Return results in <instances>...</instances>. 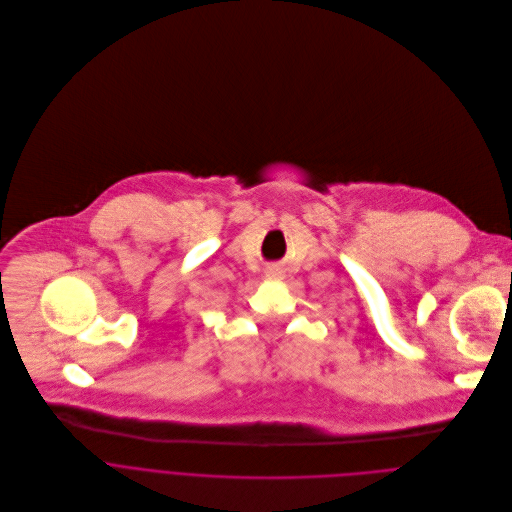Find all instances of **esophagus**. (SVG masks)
I'll return each instance as SVG.
<instances>
[{
  "label": "esophagus",
  "instance_id": "esophagus-1",
  "mask_svg": "<svg viewBox=\"0 0 512 512\" xmlns=\"http://www.w3.org/2000/svg\"><path fill=\"white\" fill-rule=\"evenodd\" d=\"M267 277H269V279H281V271H279V269H269V271H267Z\"/></svg>",
  "mask_w": 512,
  "mask_h": 512
}]
</instances>
